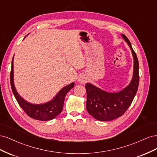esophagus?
Returning a JSON list of instances; mask_svg holds the SVG:
<instances>
[{"instance_id":"obj_1","label":"esophagus","mask_w":157,"mask_h":157,"mask_svg":"<svg viewBox=\"0 0 157 157\" xmlns=\"http://www.w3.org/2000/svg\"><path fill=\"white\" fill-rule=\"evenodd\" d=\"M87 78L85 75H80V77L78 78V82H80V84H85L87 82Z\"/></svg>"}]
</instances>
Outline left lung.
I'll list each match as a JSON object with an SVG mask.
<instances>
[{
	"mask_svg": "<svg viewBox=\"0 0 157 157\" xmlns=\"http://www.w3.org/2000/svg\"><path fill=\"white\" fill-rule=\"evenodd\" d=\"M132 50L134 58V72L131 82L121 91L111 93L87 83L86 109L90 115L101 121H112L121 117L126 111L134 99L139 85V62L130 40L121 35Z\"/></svg>",
	"mask_w": 157,
	"mask_h": 157,
	"instance_id": "obj_1",
	"label": "left lung"
}]
</instances>
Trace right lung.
Instances as JSON below:
<instances>
[{"label":"right lung","instance_id":"1","mask_svg":"<svg viewBox=\"0 0 157 157\" xmlns=\"http://www.w3.org/2000/svg\"><path fill=\"white\" fill-rule=\"evenodd\" d=\"M24 38V39H25ZM10 84L13 94L19 105L27 115L35 120L48 121L54 119L61 113L63 107L64 99L66 94L74 87L75 83L72 82L61 88L56 96L50 101L42 104H33L21 98L14 86L13 83V57L12 61L10 72Z\"/></svg>","mask_w":157,"mask_h":157}]
</instances>
